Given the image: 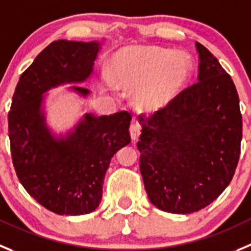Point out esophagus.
Wrapping results in <instances>:
<instances>
[{"instance_id":"esophagus-1","label":"esophagus","mask_w":251,"mask_h":251,"mask_svg":"<svg viewBox=\"0 0 251 251\" xmlns=\"http://www.w3.org/2000/svg\"><path fill=\"white\" fill-rule=\"evenodd\" d=\"M130 135H131V139H132V141H136V140L140 137V135H141V125H140L137 121H135V123L131 124Z\"/></svg>"}]
</instances>
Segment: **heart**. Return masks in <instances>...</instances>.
<instances>
[{
    "label": "heart",
    "mask_w": 251,
    "mask_h": 251,
    "mask_svg": "<svg viewBox=\"0 0 251 251\" xmlns=\"http://www.w3.org/2000/svg\"><path fill=\"white\" fill-rule=\"evenodd\" d=\"M193 60L186 51L156 47H125L112 54L109 79L118 88L137 91L144 111L167 106L191 80Z\"/></svg>",
    "instance_id": "obj_1"
}]
</instances>
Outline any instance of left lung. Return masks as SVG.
<instances>
[{
    "instance_id": "obj_1",
    "label": "left lung",
    "mask_w": 251,
    "mask_h": 251,
    "mask_svg": "<svg viewBox=\"0 0 251 251\" xmlns=\"http://www.w3.org/2000/svg\"><path fill=\"white\" fill-rule=\"evenodd\" d=\"M198 81L152 118L141 119L137 149L150 201L188 214L209 205L228 187L242 142V114L230 75L201 43Z\"/></svg>"
}]
</instances>
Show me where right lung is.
Wrapping results in <instances>:
<instances>
[{"label": "right lung", "mask_w": 251, "mask_h": 251, "mask_svg": "<svg viewBox=\"0 0 251 251\" xmlns=\"http://www.w3.org/2000/svg\"><path fill=\"white\" fill-rule=\"evenodd\" d=\"M100 48L97 41L51 42L22 73L8 112L18 179L39 204L60 215L88 214L99 207L110 161L131 141L127 111L102 116L86 112L59 136L47 125L43 94L88 80ZM68 89L81 98L90 94L79 85Z\"/></svg>", "instance_id": "right-lung-1"}]
</instances>
